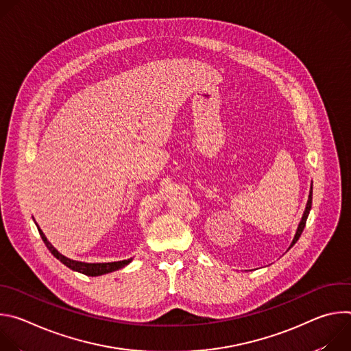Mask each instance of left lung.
<instances>
[{"mask_svg":"<svg viewBox=\"0 0 351 351\" xmlns=\"http://www.w3.org/2000/svg\"><path fill=\"white\" fill-rule=\"evenodd\" d=\"M311 204H313V186L310 187V194H308V199H307V206H306L304 214H303V217H302V221H300V223H298V226H297V230H295V234H294V237H293V240H291V243H290V247H293L294 243L298 240V237L302 236V233H303V230H304V226H306V222H307V218H308V214H310V211H311ZM290 247H289V248H290Z\"/></svg>","mask_w":351,"mask_h":351,"instance_id":"left-lung-1","label":"left lung"}]
</instances>
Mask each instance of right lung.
I'll list each match as a JSON object with an SVG mask.
<instances>
[{"instance_id": "1", "label": "right lung", "mask_w": 351, "mask_h": 351, "mask_svg": "<svg viewBox=\"0 0 351 351\" xmlns=\"http://www.w3.org/2000/svg\"><path fill=\"white\" fill-rule=\"evenodd\" d=\"M36 223V222H34ZM37 229H38V233L43 239V241L45 243L47 248L51 252V254L60 260L64 265H66L68 268H71L72 271H76V272H80V274H84L87 276H99V275H106V274H110V272H114V271H118L123 267H126L128 264L132 263L133 258H128V260H123V261H114V263H82V261H76V260H71L68 257H65L64 254H61L58 250L48 241V239L45 237V234L43 233V230L40 229V226L36 223Z\"/></svg>"}]
</instances>
